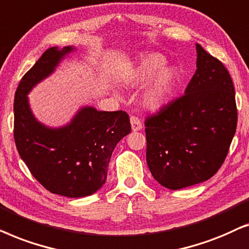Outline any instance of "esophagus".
Wrapping results in <instances>:
<instances>
[{
	"mask_svg": "<svg viewBox=\"0 0 249 249\" xmlns=\"http://www.w3.org/2000/svg\"><path fill=\"white\" fill-rule=\"evenodd\" d=\"M131 125H132V130L134 132L135 131H140L143 125H142V122L140 121V118L137 117V116H131Z\"/></svg>",
	"mask_w": 249,
	"mask_h": 249,
	"instance_id": "obj_1",
	"label": "esophagus"
}]
</instances>
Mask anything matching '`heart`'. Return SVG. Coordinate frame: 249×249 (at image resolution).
I'll return each instance as SVG.
<instances>
[{
    "label": "heart",
    "instance_id": "heart-1",
    "mask_svg": "<svg viewBox=\"0 0 249 249\" xmlns=\"http://www.w3.org/2000/svg\"><path fill=\"white\" fill-rule=\"evenodd\" d=\"M166 58L157 52L145 54L132 72L131 79L133 82H147L156 74L144 95V104L150 108L161 107L171 97L178 75L177 69L172 66H164Z\"/></svg>",
    "mask_w": 249,
    "mask_h": 249
}]
</instances>
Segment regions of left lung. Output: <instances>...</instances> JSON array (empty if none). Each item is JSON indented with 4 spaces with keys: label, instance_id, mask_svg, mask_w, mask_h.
Listing matches in <instances>:
<instances>
[{
    "label": "left lung",
    "instance_id": "obj_1",
    "mask_svg": "<svg viewBox=\"0 0 249 249\" xmlns=\"http://www.w3.org/2000/svg\"><path fill=\"white\" fill-rule=\"evenodd\" d=\"M197 49V71L183 95L145 118L147 164L171 190L211 178L220 170L236 133L234 86L224 65Z\"/></svg>",
    "mask_w": 249,
    "mask_h": 249
}]
</instances>
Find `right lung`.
<instances>
[{
    "label": "right lung",
    "mask_w": 249,
    "mask_h": 249,
    "mask_svg": "<svg viewBox=\"0 0 249 249\" xmlns=\"http://www.w3.org/2000/svg\"><path fill=\"white\" fill-rule=\"evenodd\" d=\"M71 50L48 49L22 76L13 104V138L21 159L46 190L79 198L94 194L105 183L112 151L131 132V123L126 111L92 107L79 110L65 127L49 128L36 121L26 94Z\"/></svg>",
    "instance_id": "add662e5"
}]
</instances>
